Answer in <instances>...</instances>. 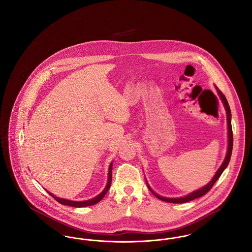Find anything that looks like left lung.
I'll return each instance as SVG.
<instances>
[{"instance_id": "left-lung-1", "label": "left lung", "mask_w": 252, "mask_h": 252, "mask_svg": "<svg viewBox=\"0 0 252 252\" xmlns=\"http://www.w3.org/2000/svg\"><path fill=\"white\" fill-rule=\"evenodd\" d=\"M216 90H217V93H218V95L220 97V99L222 100V102H223V104H224V106H225V108H226V111H227L228 144V151H227L226 158H225L223 163L221 164V166L217 170V172H216V175L214 176V178L212 179V180H211L206 186H204L203 188H201V189H199V190H197V191L191 192V193H189L188 195L183 196V197H179V198H168V197L160 196V195H158V193L154 192V191L150 188V186L148 185V183L146 182L148 189L151 191V192H153V194H154L155 196H157L158 199H160V200H162V201L169 202V203H185V202L193 200V199H195V198H198V197H200V196H203L205 193H207V192H209V191L213 188V186H214V184L216 183V180L220 178V176L222 175L223 171L228 166L229 159H230V157H231V152H232V145H233V135H232V128H231V112H230V108H229V106H228V101H227L226 97L218 90L217 87H216Z\"/></svg>"}]
</instances>
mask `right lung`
<instances>
[{
  "instance_id": "add662e5",
  "label": "right lung",
  "mask_w": 252,
  "mask_h": 252,
  "mask_svg": "<svg viewBox=\"0 0 252 252\" xmlns=\"http://www.w3.org/2000/svg\"><path fill=\"white\" fill-rule=\"evenodd\" d=\"M111 179H112V162L110 163L109 168H108V183H107V186L106 188L103 190V192L101 193H99L97 196L90 199V200H86V201H72V200H68V199H64V198H60L58 196H55L53 193L49 192L58 202H60V204H63V205H67V206H72V207H75V208H81V207H87V206H92V205H94V204L98 203L104 196L105 194L108 192V189L110 187V184H111Z\"/></svg>"
}]
</instances>
